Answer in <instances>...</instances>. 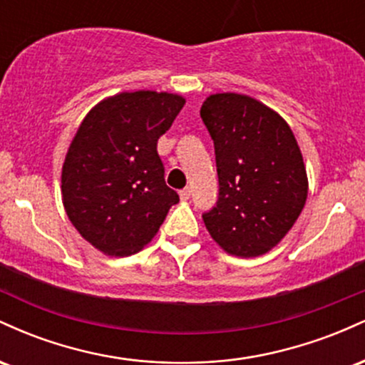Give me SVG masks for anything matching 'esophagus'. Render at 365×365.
Returning <instances> with one entry per match:
<instances>
[{
    "label": "esophagus",
    "instance_id": "obj_1",
    "mask_svg": "<svg viewBox=\"0 0 365 365\" xmlns=\"http://www.w3.org/2000/svg\"><path fill=\"white\" fill-rule=\"evenodd\" d=\"M190 195H192L190 188H183V190L180 192V199H182V200H188V199H190Z\"/></svg>",
    "mask_w": 365,
    "mask_h": 365
}]
</instances>
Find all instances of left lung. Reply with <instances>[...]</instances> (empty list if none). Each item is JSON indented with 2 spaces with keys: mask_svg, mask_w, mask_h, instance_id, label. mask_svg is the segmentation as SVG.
Returning a JSON list of instances; mask_svg holds the SVG:
<instances>
[{
  "mask_svg": "<svg viewBox=\"0 0 365 365\" xmlns=\"http://www.w3.org/2000/svg\"><path fill=\"white\" fill-rule=\"evenodd\" d=\"M200 118L215 140L220 199L202 216L225 252L259 257L287 237L309 192L290 125L269 106L237 92L206 98Z\"/></svg>",
  "mask_w": 365,
  "mask_h": 365,
  "instance_id": "obj_1",
  "label": "left lung"
}]
</instances>
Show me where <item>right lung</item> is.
<instances>
[{
	"instance_id": "add662e5",
	"label": "right lung",
	"mask_w": 365,
	"mask_h": 365,
	"mask_svg": "<svg viewBox=\"0 0 365 365\" xmlns=\"http://www.w3.org/2000/svg\"><path fill=\"white\" fill-rule=\"evenodd\" d=\"M185 98L171 92H118L82 120L61 168V200L83 240L110 257L144 249L178 194L166 185L158 139Z\"/></svg>"
}]
</instances>
